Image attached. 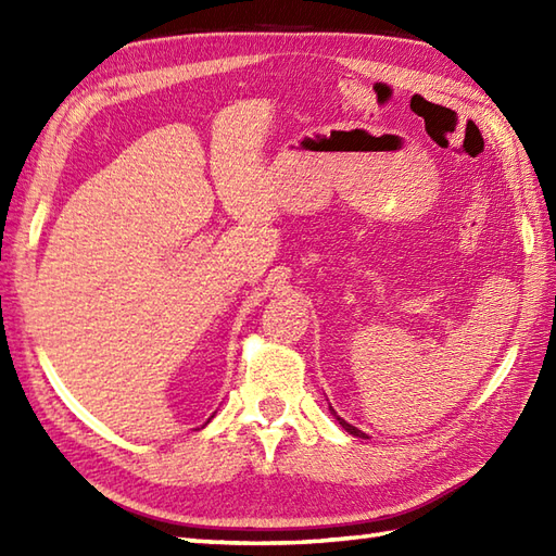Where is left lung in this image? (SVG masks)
Wrapping results in <instances>:
<instances>
[{
  "instance_id": "1",
  "label": "left lung",
  "mask_w": 556,
  "mask_h": 556,
  "mask_svg": "<svg viewBox=\"0 0 556 556\" xmlns=\"http://www.w3.org/2000/svg\"><path fill=\"white\" fill-rule=\"evenodd\" d=\"M339 422H341V428H344L346 432H351L353 437H365V432H361L358 428H353V425H349L346 420H341V418H339Z\"/></svg>"
}]
</instances>
